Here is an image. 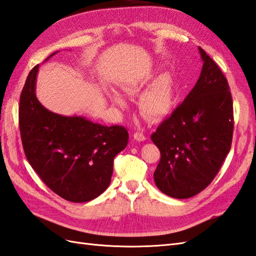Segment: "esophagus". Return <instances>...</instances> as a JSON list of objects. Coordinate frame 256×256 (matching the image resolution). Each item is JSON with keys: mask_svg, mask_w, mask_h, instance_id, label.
Listing matches in <instances>:
<instances>
[{"mask_svg": "<svg viewBox=\"0 0 256 256\" xmlns=\"http://www.w3.org/2000/svg\"><path fill=\"white\" fill-rule=\"evenodd\" d=\"M133 138L138 142H144L146 140V136L140 132H136L133 134Z\"/></svg>", "mask_w": 256, "mask_h": 256, "instance_id": "34e87169", "label": "esophagus"}]
</instances>
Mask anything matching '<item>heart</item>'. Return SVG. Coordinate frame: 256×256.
<instances>
[{"mask_svg":"<svg viewBox=\"0 0 256 256\" xmlns=\"http://www.w3.org/2000/svg\"><path fill=\"white\" fill-rule=\"evenodd\" d=\"M144 82L142 80H126L122 82L121 88L124 92L134 94L142 88ZM109 99L116 106L126 104V99L120 92L114 88L106 92ZM176 97V87L174 77L166 72L158 75L138 99V106L142 114L150 120H160L171 114L174 106Z\"/></svg>","mask_w":256,"mask_h":256,"instance_id":"b5f03b06","label":"heart"}]
</instances>
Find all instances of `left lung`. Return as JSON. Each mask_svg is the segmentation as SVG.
Returning <instances> with one entry per match:
<instances>
[{
	"label": "left lung",
	"mask_w": 256,
	"mask_h": 256,
	"mask_svg": "<svg viewBox=\"0 0 256 256\" xmlns=\"http://www.w3.org/2000/svg\"><path fill=\"white\" fill-rule=\"evenodd\" d=\"M203 68L195 86L152 140L160 150L154 172L157 188L170 198L203 191L228 155L234 133L232 98L220 68L198 48Z\"/></svg>",
	"instance_id": "8db88e82"
}]
</instances>
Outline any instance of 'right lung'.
I'll return each mask as SVG.
<instances>
[{
	"label": "right lung",
	"instance_id": "1",
	"mask_svg": "<svg viewBox=\"0 0 256 256\" xmlns=\"http://www.w3.org/2000/svg\"><path fill=\"white\" fill-rule=\"evenodd\" d=\"M38 70L39 65L28 74L20 99V130L27 160L62 198L74 203L92 200L109 186L114 159L128 145V130L44 108L36 96Z\"/></svg>",
	"mask_w": 256,
	"mask_h": 256
}]
</instances>
